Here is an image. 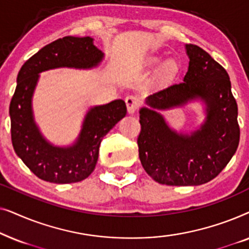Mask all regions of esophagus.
Listing matches in <instances>:
<instances>
[{
    "instance_id": "1",
    "label": "esophagus",
    "mask_w": 249,
    "mask_h": 249,
    "mask_svg": "<svg viewBox=\"0 0 249 249\" xmlns=\"http://www.w3.org/2000/svg\"><path fill=\"white\" fill-rule=\"evenodd\" d=\"M125 104H127V110L129 113L134 114L135 112L138 110L139 105H141V102H139L137 97L130 95V96L125 97Z\"/></svg>"
}]
</instances>
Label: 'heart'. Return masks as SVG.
Returning a JSON list of instances; mask_svg holds the SVG:
<instances>
[{"label":"heart","mask_w":249,"mask_h":249,"mask_svg":"<svg viewBox=\"0 0 249 249\" xmlns=\"http://www.w3.org/2000/svg\"><path fill=\"white\" fill-rule=\"evenodd\" d=\"M162 62H163L162 56H151L146 60L145 66L149 68V69H156V68L160 66ZM177 69H178V68H177V64L175 61L169 60L163 63L161 68H160V76H161L162 79L170 80L176 74Z\"/></svg>","instance_id":"heart-1"}]
</instances>
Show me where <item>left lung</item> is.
<instances>
[{
  "label": "left lung",
  "instance_id": "8db88e82",
  "mask_svg": "<svg viewBox=\"0 0 249 249\" xmlns=\"http://www.w3.org/2000/svg\"><path fill=\"white\" fill-rule=\"evenodd\" d=\"M188 71L180 84L149 95L139 110L137 144L142 168L156 182L198 186L226 168L239 144L238 107L229 74L199 46L187 44ZM199 100L206 107L203 124L189 134L178 133L160 110Z\"/></svg>",
  "mask_w": 249,
  "mask_h": 249
}]
</instances>
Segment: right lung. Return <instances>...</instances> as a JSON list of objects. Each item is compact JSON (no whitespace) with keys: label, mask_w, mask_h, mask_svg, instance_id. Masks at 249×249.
Masks as SVG:
<instances>
[{"label":"right lung","mask_w":249,"mask_h":249,"mask_svg":"<svg viewBox=\"0 0 249 249\" xmlns=\"http://www.w3.org/2000/svg\"><path fill=\"white\" fill-rule=\"evenodd\" d=\"M103 59L104 53L94 45V38L67 36L44 46L20 69L9 111L12 145L16 154L39 179L54 183L86 179L97 163L102 139L127 114L122 100L96 105L87 111L72 145H53L34 118L33 96L39 73L57 68L93 69Z\"/></svg>","instance_id":"1"}]
</instances>
